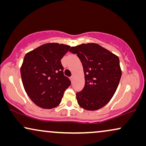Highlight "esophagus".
<instances>
[{
	"instance_id": "obj_1",
	"label": "esophagus",
	"mask_w": 146,
	"mask_h": 146,
	"mask_svg": "<svg viewBox=\"0 0 146 146\" xmlns=\"http://www.w3.org/2000/svg\"><path fill=\"white\" fill-rule=\"evenodd\" d=\"M70 78V80H71L72 82L73 80H74V76H71Z\"/></svg>"
}]
</instances>
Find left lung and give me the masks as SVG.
<instances>
[{
	"label": "left lung",
	"mask_w": 146,
	"mask_h": 146,
	"mask_svg": "<svg viewBox=\"0 0 146 146\" xmlns=\"http://www.w3.org/2000/svg\"><path fill=\"white\" fill-rule=\"evenodd\" d=\"M82 64L85 85L76 93L78 104L87 110H97L113 97L120 80L121 71L119 58L95 43L71 47Z\"/></svg>",
	"instance_id": "1"
}]
</instances>
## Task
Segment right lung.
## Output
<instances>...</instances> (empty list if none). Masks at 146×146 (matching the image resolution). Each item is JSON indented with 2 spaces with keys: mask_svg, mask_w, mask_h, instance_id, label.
Instances as JSON below:
<instances>
[{
  "mask_svg": "<svg viewBox=\"0 0 146 146\" xmlns=\"http://www.w3.org/2000/svg\"><path fill=\"white\" fill-rule=\"evenodd\" d=\"M70 47L58 43L45 44L24 58L21 68L24 88L31 100L42 108L56 107L71 84L64 75L60 61Z\"/></svg>",
  "mask_w": 146,
  "mask_h": 146,
  "instance_id": "1",
  "label": "right lung"
}]
</instances>
